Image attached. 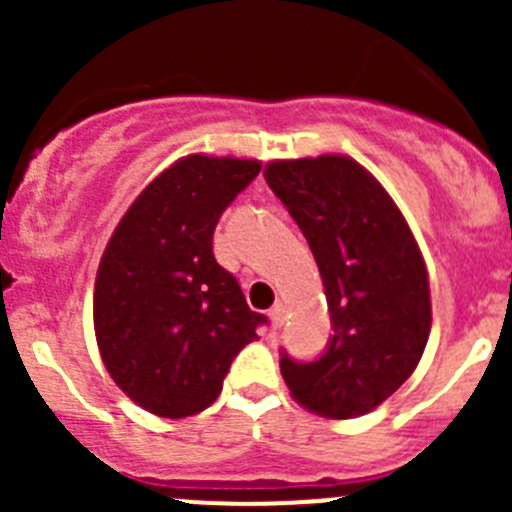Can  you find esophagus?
<instances>
[{"label": "esophagus", "mask_w": 512, "mask_h": 512, "mask_svg": "<svg viewBox=\"0 0 512 512\" xmlns=\"http://www.w3.org/2000/svg\"><path fill=\"white\" fill-rule=\"evenodd\" d=\"M270 319H272V327L275 329L282 327V322H285V307H282L280 302L270 309Z\"/></svg>", "instance_id": "esophagus-1"}]
</instances>
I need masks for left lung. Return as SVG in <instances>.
Returning a JSON list of instances; mask_svg holds the SVG:
<instances>
[{"instance_id": "left-lung-1", "label": "left lung", "mask_w": 512, "mask_h": 512, "mask_svg": "<svg viewBox=\"0 0 512 512\" xmlns=\"http://www.w3.org/2000/svg\"><path fill=\"white\" fill-rule=\"evenodd\" d=\"M265 180L307 237L334 329L314 361L280 349L285 384L324 418L369 414L426 349L431 294L421 250L389 193L352 158L275 160Z\"/></svg>"}]
</instances>
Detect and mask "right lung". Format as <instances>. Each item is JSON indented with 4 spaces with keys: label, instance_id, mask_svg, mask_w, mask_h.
Returning <instances> with one entry per match:
<instances>
[{
    "label": "right lung",
    "instance_id": "right-lung-1",
    "mask_svg": "<svg viewBox=\"0 0 512 512\" xmlns=\"http://www.w3.org/2000/svg\"><path fill=\"white\" fill-rule=\"evenodd\" d=\"M260 168L242 158L178 160L138 195L103 252L98 349L113 381L151 414L208 409L232 359L267 324L213 255L220 215Z\"/></svg>",
    "mask_w": 512,
    "mask_h": 512
}]
</instances>
